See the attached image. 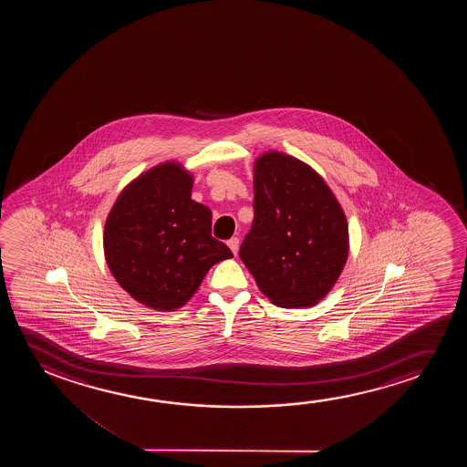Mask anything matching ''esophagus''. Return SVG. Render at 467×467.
I'll use <instances>...</instances> for the list:
<instances>
[{
	"label": "esophagus",
	"instance_id": "esophagus-1",
	"mask_svg": "<svg viewBox=\"0 0 467 467\" xmlns=\"http://www.w3.org/2000/svg\"><path fill=\"white\" fill-rule=\"evenodd\" d=\"M228 247H230L231 252L237 255V252H239V239L237 237H231L230 241H228Z\"/></svg>",
	"mask_w": 467,
	"mask_h": 467
}]
</instances>
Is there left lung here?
<instances>
[{
    "mask_svg": "<svg viewBox=\"0 0 467 467\" xmlns=\"http://www.w3.org/2000/svg\"><path fill=\"white\" fill-rule=\"evenodd\" d=\"M254 223L239 256L281 307L314 306L338 281L349 254L345 212L319 173L281 151L254 164Z\"/></svg>",
    "mask_w": 467,
    "mask_h": 467,
    "instance_id": "1",
    "label": "left lung"
}]
</instances>
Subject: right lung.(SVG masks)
Returning a JSON list of instances; mask_svg holds the SVG:
<instances>
[{
  "mask_svg": "<svg viewBox=\"0 0 467 467\" xmlns=\"http://www.w3.org/2000/svg\"><path fill=\"white\" fill-rule=\"evenodd\" d=\"M192 173L177 161L151 167L116 199L103 252L111 275L135 301L175 311L215 263L233 256L212 237V212L192 199Z\"/></svg>",
  "mask_w": 467,
  "mask_h": 467,
  "instance_id": "right-lung-1",
  "label": "right lung"
}]
</instances>
